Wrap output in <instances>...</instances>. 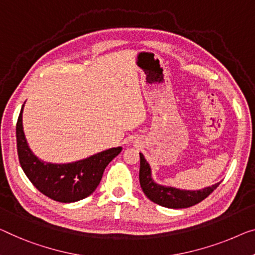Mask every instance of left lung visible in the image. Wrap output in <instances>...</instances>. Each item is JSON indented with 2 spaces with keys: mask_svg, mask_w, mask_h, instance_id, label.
Here are the masks:
<instances>
[{
  "mask_svg": "<svg viewBox=\"0 0 255 255\" xmlns=\"http://www.w3.org/2000/svg\"><path fill=\"white\" fill-rule=\"evenodd\" d=\"M140 166H139V183L145 196L153 203L161 205L168 208H187L200 203L207 198L214 190L219 187L216 183L212 187L205 188L198 191H187L175 188H167L154 183L151 178V169L143 154L139 153Z\"/></svg>",
  "mask_w": 255,
  "mask_h": 255,
  "instance_id": "obj_1",
  "label": "left lung"
}]
</instances>
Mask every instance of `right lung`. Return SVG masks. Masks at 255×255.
Returning a JSON list of instances; mask_svg holds the SVG:
<instances>
[{
	"label": "right lung",
	"instance_id": "obj_1",
	"mask_svg": "<svg viewBox=\"0 0 255 255\" xmlns=\"http://www.w3.org/2000/svg\"><path fill=\"white\" fill-rule=\"evenodd\" d=\"M22 105L19 113L16 136L20 166L28 180L41 193L59 203H74L91 195L100 184L110 162L123 147H112L72 164H50L40 160L29 150L22 130Z\"/></svg>",
	"mask_w": 255,
	"mask_h": 255
}]
</instances>
